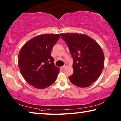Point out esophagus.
Segmentation results:
<instances>
[{
	"instance_id": "1",
	"label": "esophagus",
	"mask_w": 121,
	"mask_h": 121,
	"mask_svg": "<svg viewBox=\"0 0 121 121\" xmlns=\"http://www.w3.org/2000/svg\"><path fill=\"white\" fill-rule=\"evenodd\" d=\"M67 66V64H65L64 65V66H62V67H60V68H61V69H64V68H66V67Z\"/></svg>"
}]
</instances>
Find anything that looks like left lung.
<instances>
[{"label":"left lung","instance_id":"1","mask_svg":"<svg viewBox=\"0 0 121 121\" xmlns=\"http://www.w3.org/2000/svg\"><path fill=\"white\" fill-rule=\"evenodd\" d=\"M73 57V74L69 77L72 84L89 87L99 77L104 65V56L95 41L84 34H60Z\"/></svg>","mask_w":121,"mask_h":121}]
</instances>
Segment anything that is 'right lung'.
<instances>
[{"label": "right lung", "instance_id": "obj_1", "mask_svg": "<svg viewBox=\"0 0 121 121\" xmlns=\"http://www.w3.org/2000/svg\"><path fill=\"white\" fill-rule=\"evenodd\" d=\"M60 34H43L32 38L19 52L18 64L20 72L27 82L37 89L52 85L60 69L51 56L53 46Z\"/></svg>", "mask_w": 121, "mask_h": 121}]
</instances>
